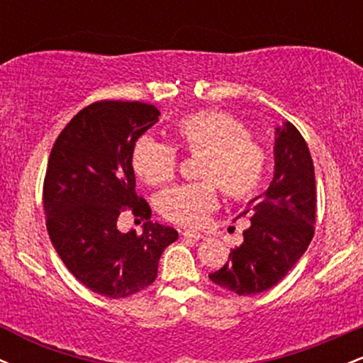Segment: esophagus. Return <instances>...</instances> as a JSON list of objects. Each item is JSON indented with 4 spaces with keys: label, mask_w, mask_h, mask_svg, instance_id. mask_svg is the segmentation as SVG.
<instances>
[{
    "label": "esophagus",
    "mask_w": 363,
    "mask_h": 363,
    "mask_svg": "<svg viewBox=\"0 0 363 363\" xmlns=\"http://www.w3.org/2000/svg\"><path fill=\"white\" fill-rule=\"evenodd\" d=\"M181 235L184 237V239L193 240V242H198L199 239H203V235L199 234V232H194V230H182Z\"/></svg>",
    "instance_id": "esophagus-1"
}]
</instances>
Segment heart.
Instances as JSON below:
<instances>
[{
  "instance_id": "obj_1",
  "label": "heart",
  "mask_w": 363,
  "mask_h": 363,
  "mask_svg": "<svg viewBox=\"0 0 363 363\" xmlns=\"http://www.w3.org/2000/svg\"><path fill=\"white\" fill-rule=\"evenodd\" d=\"M177 147L201 155L196 184L170 187L158 199V210L170 222L196 227L218 205L216 186L230 199H245L259 189L266 172V152L249 136L247 128L222 111H199L176 124ZM133 169L141 181L160 186L177 167L174 147L141 136L133 148Z\"/></svg>"
}]
</instances>
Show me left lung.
I'll return each mask as SVG.
<instances>
[{"label": "left lung", "mask_w": 363, "mask_h": 363, "mask_svg": "<svg viewBox=\"0 0 363 363\" xmlns=\"http://www.w3.org/2000/svg\"><path fill=\"white\" fill-rule=\"evenodd\" d=\"M273 181L240 215L251 220L244 242L210 280L237 295L269 290L302 257L314 235L315 176L298 129L285 121L274 128Z\"/></svg>", "instance_id": "left-lung-1"}]
</instances>
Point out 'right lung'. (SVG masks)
Masks as SVG:
<instances>
[{"instance_id":"1","label":"right lung","mask_w":363,"mask_h":363,"mask_svg":"<svg viewBox=\"0 0 363 363\" xmlns=\"http://www.w3.org/2000/svg\"><path fill=\"white\" fill-rule=\"evenodd\" d=\"M158 116L143 102H95L66 124L51 150L44 181L49 237L73 277L104 297L152 285L162 252L179 237L153 223L148 203L135 193L133 148ZM126 207L147 220L141 236L117 228Z\"/></svg>"}]
</instances>
